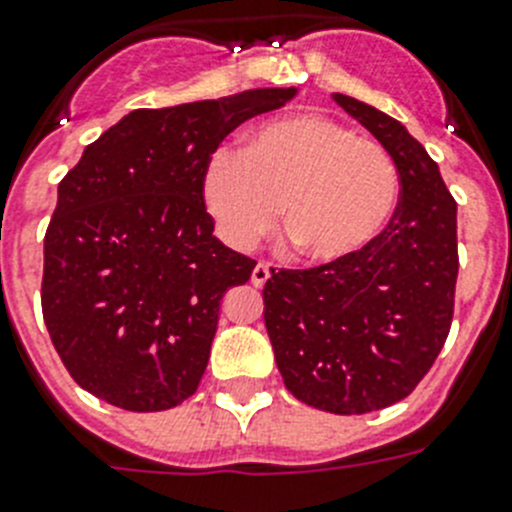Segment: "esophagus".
Wrapping results in <instances>:
<instances>
[{"label": "esophagus", "instance_id": "34e87169", "mask_svg": "<svg viewBox=\"0 0 512 512\" xmlns=\"http://www.w3.org/2000/svg\"><path fill=\"white\" fill-rule=\"evenodd\" d=\"M269 277H271V264H266V261H259V264H256V269H253V274H251L253 287H264V284L269 282Z\"/></svg>", "mask_w": 512, "mask_h": 512}]
</instances>
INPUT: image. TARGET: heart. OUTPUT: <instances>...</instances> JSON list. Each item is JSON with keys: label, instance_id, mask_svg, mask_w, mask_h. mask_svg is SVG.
I'll return each mask as SVG.
<instances>
[{"label": "heart", "instance_id": "b5f03b06", "mask_svg": "<svg viewBox=\"0 0 512 512\" xmlns=\"http://www.w3.org/2000/svg\"><path fill=\"white\" fill-rule=\"evenodd\" d=\"M202 202L228 246L248 251L277 228L312 264L354 259L387 230L400 174L379 143L325 115H292L246 135L241 156L217 151Z\"/></svg>", "mask_w": 512, "mask_h": 512}]
</instances>
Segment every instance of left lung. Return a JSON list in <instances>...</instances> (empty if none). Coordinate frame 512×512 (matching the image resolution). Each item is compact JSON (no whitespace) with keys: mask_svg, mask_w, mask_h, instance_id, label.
Returning <instances> with one entry per match:
<instances>
[{"mask_svg":"<svg viewBox=\"0 0 512 512\" xmlns=\"http://www.w3.org/2000/svg\"><path fill=\"white\" fill-rule=\"evenodd\" d=\"M390 153L400 202L372 246L341 264L271 271L264 323L287 390L336 415L390 408L441 354L459 274L456 202L395 117L333 94Z\"/></svg>","mask_w":512,"mask_h":512,"instance_id":"obj_1","label":"left lung"}]
</instances>
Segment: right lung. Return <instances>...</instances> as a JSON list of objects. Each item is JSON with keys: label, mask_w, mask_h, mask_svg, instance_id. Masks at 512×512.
<instances>
[{"label": "right lung", "mask_w": 512, "mask_h": 512, "mask_svg": "<svg viewBox=\"0 0 512 512\" xmlns=\"http://www.w3.org/2000/svg\"><path fill=\"white\" fill-rule=\"evenodd\" d=\"M297 89L133 110L58 184L45 230V328L81 390L133 413L197 392L220 302L256 261L217 241L202 169L241 122Z\"/></svg>", "instance_id": "obj_1"}]
</instances>
